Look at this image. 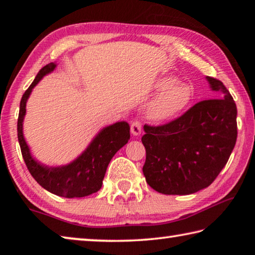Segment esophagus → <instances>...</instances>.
Here are the masks:
<instances>
[{"mask_svg":"<svg viewBox=\"0 0 255 255\" xmlns=\"http://www.w3.org/2000/svg\"><path fill=\"white\" fill-rule=\"evenodd\" d=\"M130 131L132 135L138 136L140 135L141 132V123L138 122V120H135V122H132L130 125Z\"/></svg>","mask_w":255,"mask_h":255,"instance_id":"34e87169","label":"esophagus"}]
</instances>
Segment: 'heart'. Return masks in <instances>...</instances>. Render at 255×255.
Wrapping results in <instances>:
<instances>
[{
	"instance_id": "obj_1",
	"label": "heart",
	"mask_w": 255,
	"mask_h": 255,
	"mask_svg": "<svg viewBox=\"0 0 255 255\" xmlns=\"http://www.w3.org/2000/svg\"><path fill=\"white\" fill-rule=\"evenodd\" d=\"M155 89L161 93L148 107L149 117L154 120H167L175 117L187 108L192 97L189 85L175 83V80L171 76L161 77L155 83Z\"/></svg>"
}]
</instances>
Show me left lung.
<instances>
[{"instance_id": "obj_1", "label": "left lung", "mask_w": 255, "mask_h": 255, "mask_svg": "<svg viewBox=\"0 0 255 255\" xmlns=\"http://www.w3.org/2000/svg\"><path fill=\"white\" fill-rule=\"evenodd\" d=\"M207 81L221 98L198 102L162 126H144L143 173L163 195H190L209 187L235 146V101L222 81L210 76Z\"/></svg>"}]
</instances>
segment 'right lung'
<instances>
[{"label":"right lung","mask_w":255,"mask_h":255,"mask_svg":"<svg viewBox=\"0 0 255 255\" xmlns=\"http://www.w3.org/2000/svg\"><path fill=\"white\" fill-rule=\"evenodd\" d=\"M55 63H49L38 72L36 79L27 91L23 93L20 102L18 118V140L21 153L30 174L47 191L56 196L65 198H81L99 191L102 187L108 164L111 158L130 138L129 125L119 122L110 125L98 133L83 153L75 161L64 166H46L36 161L30 153L29 146L23 137L22 123L25 115V105L32 89L42 77L53 72Z\"/></svg>","instance_id":"add662e5"}]
</instances>
